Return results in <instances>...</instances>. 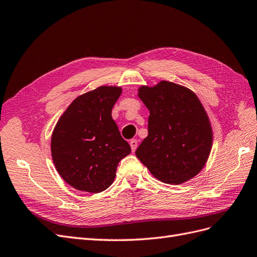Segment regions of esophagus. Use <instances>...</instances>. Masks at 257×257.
<instances>
[{
    "instance_id": "34e87169",
    "label": "esophagus",
    "mask_w": 257,
    "mask_h": 257,
    "mask_svg": "<svg viewBox=\"0 0 257 257\" xmlns=\"http://www.w3.org/2000/svg\"><path fill=\"white\" fill-rule=\"evenodd\" d=\"M130 146H131L132 151L134 152L137 149V146H138V141H137V139H132V141H130Z\"/></svg>"
}]
</instances>
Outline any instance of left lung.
Listing matches in <instances>:
<instances>
[{
	"label": "left lung",
	"mask_w": 257,
	"mask_h": 257,
	"mask_svg": "<svg viewBox=\"0 0 257 257\" xmlns=\"http://www.w3.org/2000/svg\"><path fill=\"white\" fill-rule=\"evenodd\" d=\"M138 96L150 115L136 157L162 182L189 181L204 168L212 148V126L203 104L189 88L166 80L142 85Z\"/></svg>",
	"instance_id": "8db88e82"
}]
</instances>
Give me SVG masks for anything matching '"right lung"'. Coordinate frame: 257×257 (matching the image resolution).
Listing matches in <instances>:
<instances>
[{
	"label": "right lung",
	"mask_w": 257,
	"mask_h": 257,
	"mask_svg": "<svg viewBox=\"0 0 257 257\" xmlns=\"http://www.w3.org/2000/svg\"><path fill=\"white\" fill-rule=\"evenodd\" d=\"M122 93L100 85L76 97L51 135V157L63 180L78 191L99 193L112 184L119 162L131 153L111 116Z\"/></svg>",
	"instance_id": "add662e5"
}]
</instances>
